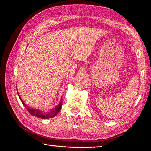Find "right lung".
Returning a JSON list of instances; mask_svg holds the SVG:
<instances>
[{
	"mask_svg": "<svg viewBox=\"0 0 151 151\" xmlns=\"http://www.w3.org/2000/svg\"><path fill=\"white\" fill-rule=\"evenodd\" d=\"M18 94V93H17ZM19 97V95L18 94ZM22 103V104L24 105V106L28 109V111L31 113V115H33L35 116H36L38 118H43V119H48V118H53L59 112V111L62 108V99H61V101L60 102L57 106L54 109H52L50 111H48L46 112L45 111H42L40 110V109H35L33 108H28V106H27L26 104H25V103L22 101V100L21 99V98L19 97Z\"/></svg>",
	"mask_w": 151,
	"mask_h": 151,
	"instance_id": "obj_1",
	"label": "right lung"
}]
</instances>
